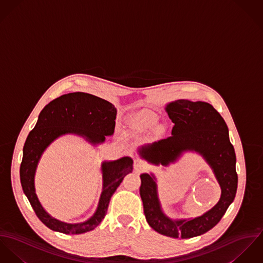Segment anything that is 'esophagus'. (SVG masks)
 Returning a JSON list of instances; mask_svg holds the SVG:
<instances>
[{
    "label": "esophagus",
    "instance_id": "esophagus-1",
    "mask_svg": "<svg viewBox=\"0 0 263 263\" xmlns=\"http://www.w3.org/2000/svg\"><path fill=\"white\" fill-rule=\"evenodd\" d=\"M134 168L137 172L144 171L146 168V163L144 161L140 160V159H134Z\"/></svg>",
    "mask_w": 263,
    "mask_h": 263
}]
</instances>
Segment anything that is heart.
Here are the masks:
<instances>
[{
	"mask_svg": "<svg viewBox=\"0 0 263 263\" xmlns=\"http://www.w3.org/2000/svg\"><path fill=\"white\" fill-rule=\"evenodd\" d=\"M156 121H157V117L153 113L146 112L132 118L130 121V125L136 131H143L145 129L154 126Z\"/></svg>",
	"mask_w": 263,
	"mask_h": 263,
	"instance_id": "obj_1",
	"label": "heart"
}]
</instances>
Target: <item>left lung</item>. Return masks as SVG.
Here are the masks:
<instances>
[{
  "instance_id": "1",
  "label": "left lung",
  "mask_w": 263,
  "mask_h": 263,
  "mask_svg": "<svg viewBox=\"0 0 263 263\" xmlns=\"http://www.w3.org/2000/svg\"><path fill=\"white\" fill-rule=\"evenodd\" d=\"M165 111L175 123L172 136L142 147L141 156L152 164L167 166L185 151L198 152L211 166L221 186L219 202L202 216L173 220L161 210L155 176L140 175V197L149 226L162 235L186 239L215 227L233 202L238 184L236 155L226 122L209 103L176 100L167 104Z\"/></svg>"
}]
</instances>
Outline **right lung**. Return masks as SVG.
Instances as JSON below:
<instances>
[{"label": "right lung", "instance_id": "add662e5", "mask_svg": "<svg viewBox=\"0 0 263 263\" xmlns=\"http://www.w3.org/2000/svg\"><path fill=\"white\" fill-rule=\"evenodd\" d=\"M117 110L110 102L87 92H70L51 101L40 112L37 123L23 147L20 180L24 194L39 220L53 231L82 234L93 230L105 218L110 200L125 175L132 173L133 160L126 156L102 163L103 190L96 213L83 223L68 224L52 218L40 204L34 177L43 151L57 138L65 134L85 137L89 143H103L115 129Z\"/></svg>", "mask_w": 263, "mask_h": 263}]
</instances>
